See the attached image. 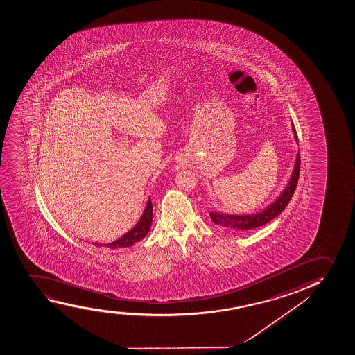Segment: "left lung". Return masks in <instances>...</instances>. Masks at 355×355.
<instances>
[{"instance_id": "left-lung-1", "label": "left lung", "mask_w": 355, "mask_h": 355, "mask_svg": "<svg viewBox=\"0 0 355 355\" xmlns=\"http://www.w3.org/2000/svg\"><path fill=\"white\" fill-rule=\"evenodd\" d=\"M293 132L297 142V132L294 127ZM299 172H300V153L297 154V160H295L293 173L289 180V183L287 184V187L280 196L277 197L272 205H269L267 208L261 210L259 213H254V214H225V213L211 210L209 213L210 219L215 225L227 228L231 231H236V232H245L248 230H254V228L266 225L285 210L291 198L293 196L295 188H297Z\"/></svg>"}]
</instances>
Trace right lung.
<instances>
[{"mask_svg": "<svg viewBox=\"0 0 355 355\" xmlns=\"http://www.w3.org/2000/svg\"><path fill=\"white\" fill-rule=\"evenodd\" d=\"M152 216H153V206H152V201L148 198L147 206H146L142 216H141L139 223H136L135 226L125 233L124 236L119 238L117 241L109 243V244H101V243H94L96 246H105L109 249H119V248H129V246L134 245L137 241L144 239L147 233H148L150 225H152Z\"/></svg>", "mask_w": 355, "mask_h": 355, "instance_id": "1", "label": "right lung"}]
</instances>
